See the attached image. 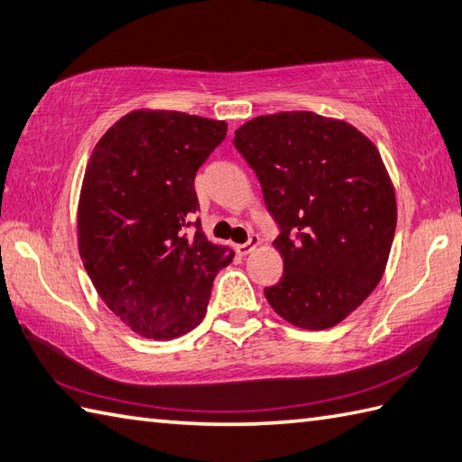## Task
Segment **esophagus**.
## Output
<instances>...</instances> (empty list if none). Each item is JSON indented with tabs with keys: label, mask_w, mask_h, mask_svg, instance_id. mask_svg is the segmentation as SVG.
I'll list each match as a JSON object with an SVG mask.
<instances>
[{
	"label": "esophagus",
	"mask_w": 462,
	"mask_h": 462,
	"mask_svg": "<svg viewBox=\"0 0 462 462\" xmlns=\"http://www.w3.org/2000/svg\"><path fill=\"white\" fill-rule=\"evenodd\" d=\"M259 243H261V239L257 237V235H251L249 237V241L247 243H243V245H235V251H237L239 254H249L254 247H259Z\"/></svg>",
	"instance_id": "obj_1"
}]
</instances>
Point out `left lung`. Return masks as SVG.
I'll use <instances>...</instances> for the list:
<instances>
[{
    "mask_svg": "<svg viewBox=\"0 0 462 462\" xmlns=\"http://www.w3.org/2000/svg\"><path fill=\"white\" fill-rule=\"evenodd\" d=\"M233 144L281 231L273 245L284 273L266 300L306 330L342 322L374 292L395 235L393 183L374 142L344 120L294 110L249 120Z\"/></svg>",
    "mask_w": 462,
    "mask_h": 462,
    "instance_id": "1",
    "label": "left lung"
}]
</instances>
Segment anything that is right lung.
<instances>
[{"label": "right lung", "mask_w": 462, "mask_h": 462, "mask_svg": "<svg viewBox=\"0 0 462 462\" xmlns=\"http://www.w3.org/2000/svg\"><path fill=\"white\" fill-rule=\"evenodd\" d=\"M227 136L221 120L134 110L98 140L79 199V253L98 296L144 337L171 340L205 316L233 251L208 241L198 170Z\"/></svg>", "instance_id": "right-lung-1"}]
</instances>
